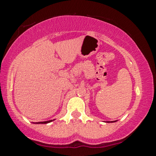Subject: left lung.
<instances>
[{
    "label": "left lung",
    "mask_w": 156,
    "mask_h": 156,
    "mask_svg": "<svg viewBox=\"0 0 156 156\" xmlns=\"http://www.w3.org/2000/svg\"><path fill=\"white\" fill-rule=\"evenodd\" d=\"M116 121H110V122H111V123H113V122H115ZM107 122V123H110V121H106Z\"/></svg>",
    "instance_id": "1"
}]
</instances>
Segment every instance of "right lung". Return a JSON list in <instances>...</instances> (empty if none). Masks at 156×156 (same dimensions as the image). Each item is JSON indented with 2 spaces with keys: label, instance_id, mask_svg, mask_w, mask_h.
Wrapping results in <instances>:
<instances>
[{
  "label": "right lung",
  "instance_id": "1",
  "mask_svg": "<svg viewBox=\"0 0 156 156\" xmlns=\"http://www.w3.org/2000/svg\"><path fill=\"white\" fill-rule=\"evenodd\" d=\"M52 121H54V120H51V121H47L37 122V123H37V124H38V123H42V124H45V123H50V122H51Z\"/></svg>",
  "mask_w": 156,
  "mask_h": 156
}]
</instances>
